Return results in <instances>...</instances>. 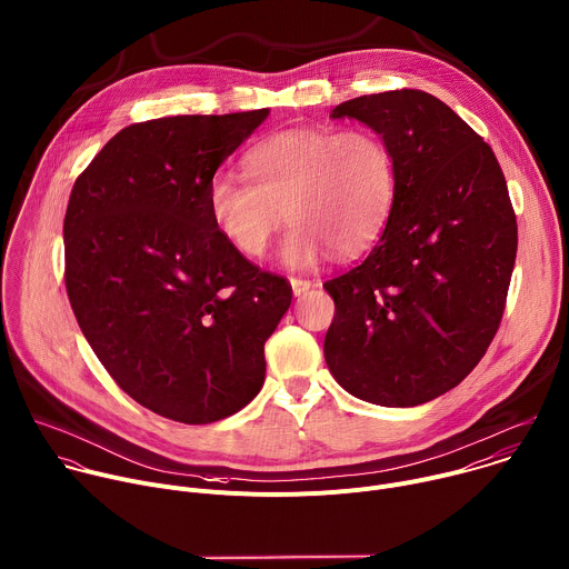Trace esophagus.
<instances>
[{
  "mask_svg": "<svg viewBox=\"0 0 569 569\" xmlns=\"http://www.w3.org/2000/svg\"><path fill=\"white\" fill-rule=\"evenodd\" d=\"M291 289H293V296H302L311 289V280L307 278H291Z\"/></svg>",
  "mask_w": 569,
  "mask_h": 569,
  "instance_id": "34e87169",
  "label": "esophagus"
}]
</instances>
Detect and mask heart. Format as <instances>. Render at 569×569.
Returning <instances> with one entry per match:
<instances>
[{"mask_svg":"<svg viewBox=\"0 0 569 569\" xmlns=\"http://www.w3.org/2000/svg\"><path fill=\"white\" fill-rule=\"evenodd\" d=\"M244 177L214 172L206 210L217 233L247 258L262 256L282 223L289 264L366 249L395 199V157L372 130L309 128L264 139L244 157Z\"/></svg>","mask_w":569,"mask_h":569,"instance_id":"heart-1","label":"heart"}]
</instances>
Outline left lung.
<instances>
[{
    "instance_id": "8db88e82",
    "label": "left lung",
    "mask_w": 569,
    "mask_h": 569,
    "mask_svg": "<svg viewBox=\"0 0 569 569\" xmlns=\"http://www.w3.org/2000/svg\"><path fill=\"white\" fill-rule=\"evenodd\" d=\"M383 137L395 157L386 231L322 287L336 311L325 361L350 395L388 408L426 403L465 381L500 327L518 249L502 168L439 98L395 89L333 107Z\"/></svg>"
}]
</instances>
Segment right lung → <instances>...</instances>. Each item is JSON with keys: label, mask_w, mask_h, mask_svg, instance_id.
<instances>
[{"label": "right lung", "mask_w": 569, "mask_h": 569, "mask_svg": "<svg viewBox=\"0 0 569 569\" xmlns=\"http://www.w3.org/2000/svg\"><path fill=\"white\" fill-rule=\"evenodd\" d=\"M267 113L128 126L69 197L64 284L76 320L119 388L172 421L242 410L291 305L289 280L236 251L206 210L208 181Z\"/></svg>", "instance_id": "add662e5"}]
</instances>
